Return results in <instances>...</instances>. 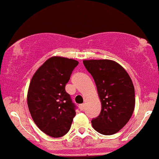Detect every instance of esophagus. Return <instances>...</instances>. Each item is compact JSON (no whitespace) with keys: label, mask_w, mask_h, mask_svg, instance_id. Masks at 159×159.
Segmentation results:
<instances>
[{"label":"esophagus","mask_w":159,"mask_h":159,"mask_svg":"<svg viewBox=\"0 0 159 159\" xmlns=\"http://www.w3.org/2000/svg\"><path fill=\"white\" fill-rule=\"evenodd\" d=\"M79 108H80V110H81V111H83V110H84V109H85V104H80L79 106Z\"/></svg>","instance_id":"esophagus-1"}]
</instances>
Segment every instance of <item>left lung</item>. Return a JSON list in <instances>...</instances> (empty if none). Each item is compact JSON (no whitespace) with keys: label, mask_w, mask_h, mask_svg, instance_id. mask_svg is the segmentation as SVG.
Wrapping results in <instances>:
<instances>
[{"label":"left lung","mask_w":159,"mask_h":159,"mask_svg":"<svg viewBox=\"0 0 159 159\" xmlns=\"http://www.w3.org/2000/svg\"><path fill=\"white\" fill-rule=\"evenodd\" d=\"M83 64L93 77L101 102V113L92 120V127L101 134H114L127 124L134 110L132 80L114 61L84 60Z\"/></svg>","instance_id":"8db88e82"}]
</instances>
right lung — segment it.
<instances>
[{"label": "right lung", "mask_w": 159, "mask_h": 159, "mask_svg": "<svg viewBox=\"0 0 159 159\" xmlns=\"http://www.w3.org/2000/svg\"><path fill=\"white\" fill-rule=\"evenodd\" d=\"M78 64L71 58L51 57L37 69L30 83L27 95L30 113L37 127L52 137L68 132L76 116L65 85Z\"/></svg>", "instance_id": "obj_1"}]
</instances>
